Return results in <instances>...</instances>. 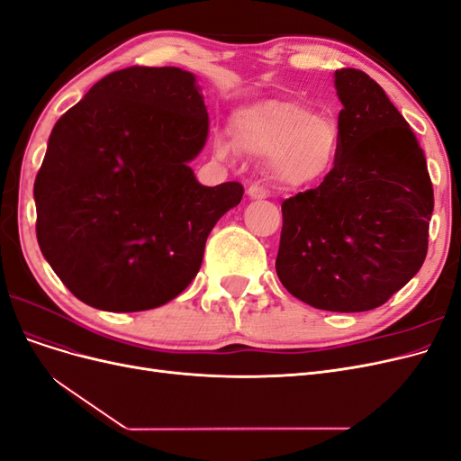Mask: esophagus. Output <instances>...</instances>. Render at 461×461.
I'll return each mask as SVG.
<instances>
[{"label":"esophagus","mask_w":461,"mask_h":461,"mask_svg":"<svg viewBox=\"0 0 461 461\" xmlns=\"http://www.w3.org/2000/svg\"><path fill=\"white\" fill-rule=\"evenodd\" d=\"M248 196L252 200H265V198H267V190H265L259 185H252L248 188Z\"/></svg>","instance_id":"esophagus-1"}]
</instances>
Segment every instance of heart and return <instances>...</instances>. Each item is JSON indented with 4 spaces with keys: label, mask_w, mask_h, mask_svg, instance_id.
Segmentation results:
<instances>
[{
    "label": "heart",
    "mask_w": 461,
    "mask_h": 461,
    "mask_svg": "<svg viewBox=\"0 0 461 461\" xmlns=\"http://www.w3.org/2000/svg\"><path fill=\"white\" fill-rule=\"evenodd\" d=\"M232 142L248 156L267 157V171L278 186L302 190L325 183L337 169L340 131L330 117L308 105L267 100L232 117ZM215 151L227 158L230 144L217 136Z\"/></svg>",
    "instance_id": "heart-1"
}]
</instances>
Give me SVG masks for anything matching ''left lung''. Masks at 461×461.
Here are the masks:
<instances>
[{"mask_svg":"<svg viewBox=\"0 0 461 461\" xmlns=\"http://www.w3.org/2000/svg\"><path fill=\"white\" fill-rule=\"evenodd\" d=\"M334 88L337 169L283 202L275 267L317 310L369 312L421 269L435 198L425 153L384 90L357 68H339Z\"/></svg>","mask_w":461,"mask_h":461,"instance_id":"obj_1","label":"left lung"}]
</instances>
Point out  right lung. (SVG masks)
Here are the masks:
<instances>
[{
    "label": "right lung",
    "instance_id": "1",
    "mask_svg": "<svg viewBox=\"0 0 461 461\" xmlns=\"http://www.w3.org/2000/svg\"><path fill=\"white\" fill-rule=\"evenodd\" d=\"M209 117L196 77L129 67L55 122L34 183L36 236L61 283L95 310L159 308L198 275L240 183L200 185Z\"/></svg>",
    "mask_w": 461,
    "mask_h": 461
}]
</instances>
